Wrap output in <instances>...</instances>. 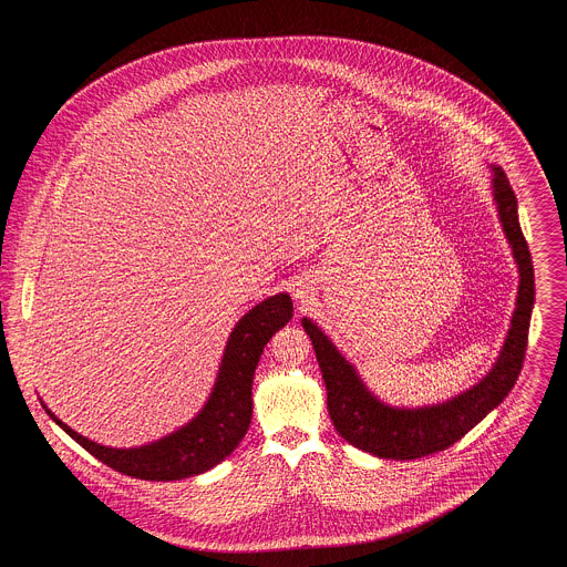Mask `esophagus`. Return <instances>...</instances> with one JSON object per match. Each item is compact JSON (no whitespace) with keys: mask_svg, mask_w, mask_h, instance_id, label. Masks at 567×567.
<instances>
[{"mask_svg":"<svg viewBox=\"0 0 567 567\" xmlns=\"http://www.w3.org/2000/svg\"><path fill=\"white\" fill-rule=\"evenodd\" d=\"M293 296H296V300H298V302H305L307 291H305V289H296V293H293Z\"/></svg>","mask_w":567,"mask_h":567,"instance_id":"obj_1","label":"esophagus"}]
</instances>
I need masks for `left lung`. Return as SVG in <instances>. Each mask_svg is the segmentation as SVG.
Instances as JSON below:
<instances>
[{
  "mask_svg": "<svg viewBox=\"0 0 567 567\" xmlns=\"http://www.w3.org/2000/svg\"><path fill=\"white\" fill-rule=\"evenodd\" d=\"M494 199L518 265L520 285L512 328L489 374L457 396L422 409H394L379 401L361 381L354 365L337 350L316 322L302 318L316 361L328 390V411L339 435L352 446L385 460H417L449 449L477 426L512 392L527 350L534 307V267L527 239L518 224V202L503 168L492 166Z\"/></svg>",
  "mask_w": 567,
  "mask_h": 567,
  "instance_id": "obj_1",
  "label": "left lung"
}]
</instances>
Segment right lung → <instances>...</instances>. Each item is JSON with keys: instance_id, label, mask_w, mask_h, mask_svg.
I'll return each instance as SVG.
<instances>
[{"instance_id": "1", "label": "right lung", "mask_w": 567, "mask_h": 567, "mask_svg": "<svg viewBox=\"0 0 567 567\" xmlns=\"http://www.w3.org/2000/svg\"><path fill=\"white\" fill-rule=\"evenodd\" d=\"M293 316L287 293H276L237 320L233 328L215 388L199 415L179 431L138 449H110L71 431L47 406L49 417L85 451L118 473L168 482L199 475L228 457L247 435L254 415V374L269 339Z\"/></svg>"}]
</instances>
